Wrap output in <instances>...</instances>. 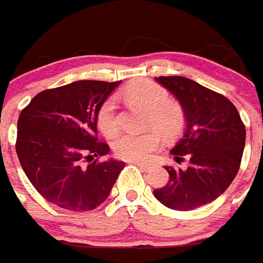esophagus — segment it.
<instances>
[{
	"instance_id": "obj_1",
	"label": "esophagus",
	"mask_w": 263,
	"mask_h": 263,
	"mask_svg": "<svg viewBox=\"0 0 263 263\" xmlns=\"http://www.w3.org/2000/svg\"><path fill=\"white\" fill-rule=\"evenodd\" d=\"M131 163H134V164H137L138 167H141V168H143V170H146V168H149V163H143V161H131Z\"/></svg>"
}]
</instances>
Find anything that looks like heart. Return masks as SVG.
I'll use <instances>...</instances> for the list:
<instances>
[{"label": "heart", "mask_w": 263, "mask_h": 263, "mask_svg": "<svg viewBox=\"0 0 263 263\" xmlns=\"http://www.w3.org/2000/svg\"><path fill=\"white\" fill-rule=\"evenodd\" d=\"M122 96L128 102L147 110V125L155 126L168 138L180 134L184 125V112L177 103L171 102L168 93L149 79L129 83L122 89ZM99 129L106 137H114L120 131V120L114 96L106 99L96 117ZM161 147V137L156 129L143 134H122L114 142V152L118 157L132 161H145Z\"/></svg>", "instance_id": "heart-1"}]
</instances>
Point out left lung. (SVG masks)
<instances>
[{
    "mask_svg": "<svg viewBox=\"0 0 263 263\" xmlns=\"http://www.w3.org/2000/svg\"><path fill=\"white\" fill-rule=\"evenodd\" d=\"M180 102L186 129L171 149L186 168L166 166L168 182L153 194L174 211H192L211 203L230 186L246 146V126L233 103L220 93L184 77L155 78Z\"/></svg>",
    "mask_w": 263,
    "mask_h": 263,
    "instance_id": "1",
    "label": "left lung"
}]
</instances>
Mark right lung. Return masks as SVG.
Returning a JSON list of instances; mask_svg holds the SVG:
<instances>
[{
    "mask_svg": "<svg viewBox=\"0 0 263 263\" xmlns=\"http://www.w3.org/2000/svg\"><path fill=\"white\" fill-rule=\"evenodd\" d=\"M120 82L78 81L43 90L17 120L16 153L40 195L72 212L96 209L110 195L124 161H99L110 147L97 141L99 108Z\"/></svg>",
    "mask_w": 263,
    "mask_h": 263,
    "instance_id": "add662e5",
    "label": "right lung"
}]
</instances>
